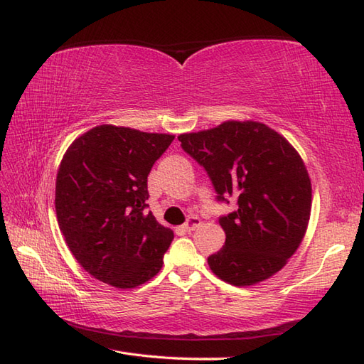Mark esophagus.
Segmentation results:
<instances>
[{
	"label": "esophagus",
	"mask_w": 364,
	"mask_h": 364,
	"mask_svg": "<svg viewBox=\"0 0 364 364\" xmlns=\"http://www.w3.org/2000/svg\"><path fill=\"white\" fill-rule=\"evenodd\" d=\"M200 223H202V220H200L198 218H189L186 220V223L183 225V230L184 231H194L197 227H200Z\"/></svg>",
	"instance_id": "1"
}]
</instances>
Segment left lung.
I'll use <instances>...</instances> for the list:
<instances>
[{
	"label": "left lung",
	"mask_w": 364,
	"mask_h": 364,
	"mask_svg": "<svg viewBox=\"0 0 364 364\" xmlns=\"http://www.w3.org/2000/svg\"><path fill=\"white\" fill-rule=\"evenodd\" d=\"M219 194L237 210L219 223L225 244L208 257L215 277L252 286L282 270L304 241L311 214V180L288 139L255 120H227L178 136Z\"/></svg>",
	"instance_id": "8db88e82"
}]
</instances>
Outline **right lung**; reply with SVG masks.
Returning a JSON list of instances; mask_svg holds the SVG:
<instances>
[{"label":"right lung","instance_id":"1","mask_svg":"<svg viewBox=\"0 0 364 364\" xmlns=\"http://www.w3.org/2000/svg\"><path fill=\"white\" fill-rule=\"evenodd\" d=\"M173 134L98 125L76 137L56 176L59 228L80 266L119 289L162 267L173 231L146 211V176Z\"/></svg>","mask_w":364,"mask_h":364}]
</instances>
